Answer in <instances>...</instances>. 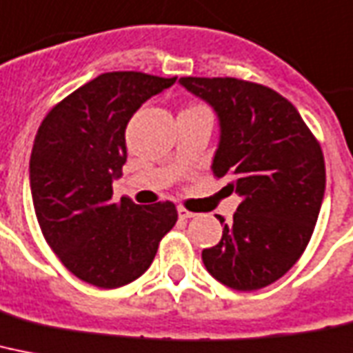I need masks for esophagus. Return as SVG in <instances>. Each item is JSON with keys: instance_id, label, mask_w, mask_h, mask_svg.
I'll return each instance as SVG.
<instances>
[{"instance_id": "obj_1", "label": "esophagus", "mask_w": 353, "mask_h": 353, "mask_svg": "<svg viewBox=\"0 0 353 353\" xmlns=\"http://www.w3.org/2000/svg\"><path fill=\"white\" fill-rule=\"evenodd\" d=\"M177 216H179V219H190V217H194L196 214L190 210H186L185 206H179V208H177Z\"/></svg>"}]
</instances>
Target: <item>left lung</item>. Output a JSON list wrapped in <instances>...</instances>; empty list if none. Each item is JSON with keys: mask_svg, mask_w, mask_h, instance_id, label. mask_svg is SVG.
Here are the masks:
<instances>
[{"mask_svg": "<svg viewBox=\"0 0 353 353\" xmlns=\"http://www.w3.org/2000/svg\"><path fill=\"white\" fill-rule=\"evenodd\" d=\"M183 87L219 119L216 177L241 197L223 237L203 250L212 277L252 292L283 277L303 256L325 196L319 143L286 97L236 77H181Z\"/></svg>", "mask_w": 353, "mask_h": 353, "instance_id": "obj_1", "label": "left lung"}]
</instances>
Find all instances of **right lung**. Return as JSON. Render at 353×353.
<instances>
[{
  "mask_svg": "<svg viewBox=\"0 0 353 353\" xmlns=\"http://www.w3.org/2000/svg\"><path fill=\"white\" fill-rule=\"evenodd\" d=\"M176 77L107 72L74 90L43 119L30 154L37 223L63 265L99 288L128 285L147 272L177 221L170 201L112 199L127 161L125 130L134 112Z\"/></svg>",
  "mask_w": 353,
  "mask_h": 353,
  "instance_id": "1",
  "label": "right lung"
}]
</instances>
